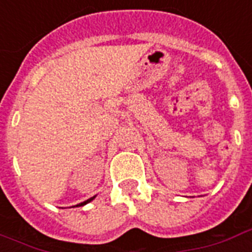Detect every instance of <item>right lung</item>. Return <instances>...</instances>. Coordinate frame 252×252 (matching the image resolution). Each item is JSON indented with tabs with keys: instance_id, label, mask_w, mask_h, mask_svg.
Instances as JSON below:
<instances>
[{
	"instance_id": "right-lung-1",
	"label": "right lung",
	"mask_w": 252,
	"mask_h": 252,
	"mask_svg": "<svg viewBox=\"0 0 252 252\" xmlns=\"http://www.w3.org/2000/svg\"><path fill=\"white\" fill-rule=\"evenodd\" d=\"M94 197H96V196L89 197L88 200H85V202H83V203H79V204H77V206H74V207H81V206H85V204H88L89 202H92V200H93V199H94Z\"/></svg>"
}]
</instances>
